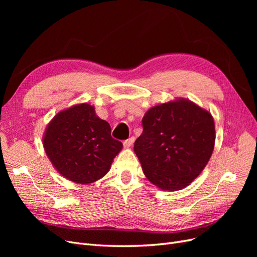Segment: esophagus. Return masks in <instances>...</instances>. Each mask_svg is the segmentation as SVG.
<instances>
[{
  "instance_id": "1",
  "label": "esophagus",
  "mask_w": 257,
  "mask_h": 257,
  "mask_svg": "<svg viewBox=\"0 0 257 257\" xmlns=\"http://www.w3.org/2000/svg\"><path fill=\"white\" fill-rule=\"evenodd\" d=\"M134 142H135V138L131 137V138L126 139V141H124L123 146H124V148H130V147H132V145L134 144Z\"/></svg>"
}]
</instances>
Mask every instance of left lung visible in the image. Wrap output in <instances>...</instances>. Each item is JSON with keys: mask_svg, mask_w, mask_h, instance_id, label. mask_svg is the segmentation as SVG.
Instances as JSON below:
<instances>
[{"mask_svg": "<svg viewBox=\"0 0 257 257\" xmlns=\"http://www.w3.org/2000/svg\"><path fill=\"white\" fill-rule=\"evenodd\" d=\"M134 144L143 172L163 191L184 189L203 172L215 143L212 114L188 98L153 106Z\"/></svg>", "mask_w": 257, "mask_h": 257, "instance_id": "8db88e82", "label": "left lung"}]
</instances>
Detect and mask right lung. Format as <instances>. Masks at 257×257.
I'll use <instances>...</instances> for the list:
<instances>
[{
    "instance_id": "obj_1",
    "label": "right lung",
    "mask_w": 257,
    "mask_h": 257,
    "mask_svg": "<svg viewBox=\"0 0 257 257\" xmlns=\"http://www.w3.org/2000/svg\"><path fill=\"white\" fill-rule=\"evenodd\" d=\"M43 146L57 172L77 184L103 178L123 148L111 137L109 123L98 118L94 106L88 103L54 115L45 130Z\"/></svg>"
}]
</instances>
